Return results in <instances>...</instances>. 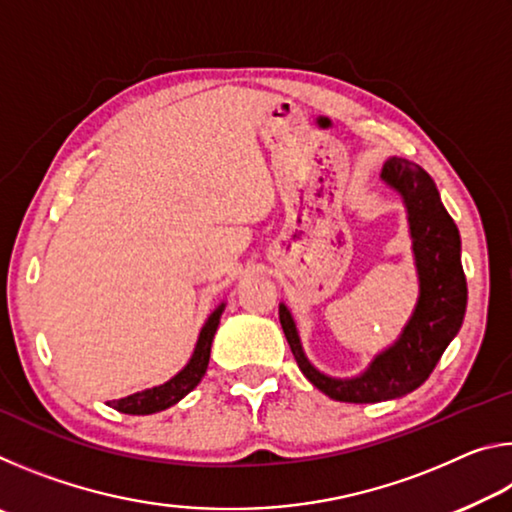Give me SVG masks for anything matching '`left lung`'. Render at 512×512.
Masks as SVG:
<instances>
[{
    "instance_id": "1",
    "label": "left lung",
    "mask_w": 512,
    "mask_h": 512,
    "mask_svg": "<svg viewBox=\"0 0 512 512\" xmlns=\"http://www.w3.org/2000/svg\"><path fill=\"white\" fill-rule=\"evenodd\" d=\"M381 180L395 189L406 205L420 280L418 305L400 339L379 352L359 377L336 379L311 366L302 350L296 320L287 305H280L284 336L302 375L336 402L370 404L415 391L429 379L465 318L467 282L461 264V235L431 176L418 164L391 158L381 169Z\"/></svg>"
}]
</instances>
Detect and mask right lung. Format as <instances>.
Listing matches in <instances>:
<instances>
[{
  "instance_id": "add662e5",
  "label": "right lung",
  "mask_w": 512,
  "mask_h": 512,
  "mask_svg": "<svg viewBox=\"0 0 512 512\" xmlns=\"http://www.w3.org/2000/svg\"><path fill=\"white\" fill-rule=\"evenodd\" d=\"M223 309H225V302H221V305L212 311L210 318L205 320L201 334H198L192 359H189L187 366L180 370L176 377H171L169 381H164V384H160V386L146 388V391H142V393H133L128 397H121V400H112V402H108V406H112V409H117L121 413H128V415H149V413H158V411L169 409V406L183 400L189 391H194V388L198 386V381H201L205 375L207 363H210L212 341H214L216 327H219Z\"/></svg>"
}]
</instances>
